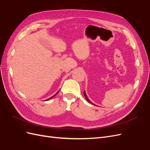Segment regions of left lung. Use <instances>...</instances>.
<instances>
[{
  "instance_id": "1",
  "label": "left lung",
  "mask_w": 150,
  "mask_h": 150,
  "mask_svg": "<svg viewBox=\"0 0 150 150\" xmlns=\"http://www.w3.org/2000/svg\"><path fill=\"white\" fill-rule=\"evenodd\" d=\"M84 96H85V98H86V100H87V101L88 102H89V103H91V104H94V105H95L94 104H93L91 101L90 100H89V99L88 98V96H87V95H86V92H85V91H84Z\"/></svg>"
}]
</instances>
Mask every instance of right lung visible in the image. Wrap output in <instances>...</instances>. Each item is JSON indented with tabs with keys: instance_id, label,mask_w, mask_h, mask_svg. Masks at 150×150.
<instances>
[{
	"instance_id": "1",
	"label": "right lung",
	"mask_w": 150,
	"mask_h": 150,
	"mask_svg": "<svg viewBox=\"0 0 150 150\" xmlns=\"http://www.w3.org/2000/svg\"><path fill=\"white\" fill-rule=\"evenodd\" d=\"M59 91H57V93H56V94H54V96H52V97H51V98H49V99H46V100H50V99H51V98H53V97H54V96H56V94H57V93H58V92H59Z\"/></svg>"
}]
</instances>
